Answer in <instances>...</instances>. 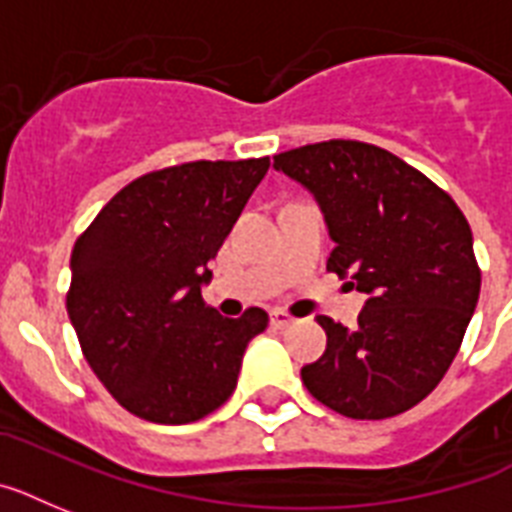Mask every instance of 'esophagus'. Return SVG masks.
Returning <instances> with one entry per match:
<instances>
[{"label": "esophagus", "mask_w": 512, "mask_h": 512, "mask_svg": "<svg viewBox=\"0 0 512 512\" xmlns=\"http://www.w3.org/2000/svg\"><path fill=\"white\" fill-rule=\"evenodd\" d=\"M270 323H273L276 328H286V326H292L294 318L289 313H284V310H273V313H270Z\"/></svg>", "instance_id": "1"}]
</instances>
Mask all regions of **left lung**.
Here are the masks:
<instances>
[{
    "label": "left lung",
    "instance_id": "1",
    "mask_svg": "<svg viewBox=\"0 0 512 512\" xmlns=\"http://www.w3.org/2000/svg\"><path fill=\"white\" fill-rule=\"evenodd\" d=\"M321 205L326 268L368 294L357 328L318 315L328 342L302 368L315 400L355 421L392 418L434 392L479 302L481 270L463 210L392 152L331 139L273 157Z\"/></svg>",
    "mask_w": 512,
    "mask_h": 512
}]
</instances>
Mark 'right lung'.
<instances>
[{"label":"right lung","instance_id":"right-lung-1","mask_svg":"<svg viewBox=\"0 0 512 512\" xmlns=\"http://www.w3.org/2000/svg\"><path fill=\"white\" fill-rule=\"evenodd\" d=\"M268 168V157H252L152 170L78 236L70 323L91 371L136 418L181 426L234 394L244 350L268 328V313L249 307L223 318L202 286Z\"/></svg>","mask_w":512,"mask_h":512}]
</instances>
